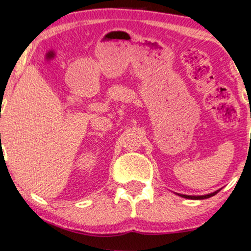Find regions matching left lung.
Returning a JSON list of instances; mask_svg holds the SVG:
<instances>
[{"mask_svg":"<svg viewBox=\"0 0 251 251\" xmlns=\"http://www.w3.org/2000/svg\"><path fill=\"white\" fill-rule=\"evenodd\" d=\"M218 191H220V190H218ZM218 191H215V192H212V194H209L205 196H188V195H180V196L184 198H189V200H205V198H210V197H212V196H215Z\"/></svg>","mask_w":251,"mask_h":251,"instance_id":"obj_1","label":"left lung"}]
</instances>
